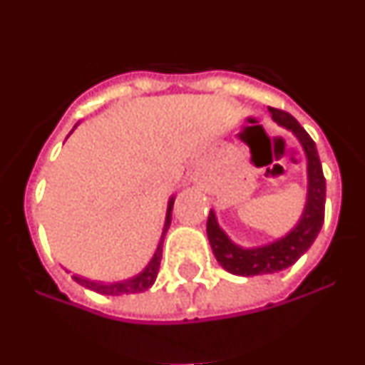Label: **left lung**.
I'll return each mask as SVG.
<instances>
[{
    "mask_svg": "<svg viewBox=\"0 0 365 365\" xmlns=\"http://www.w3.org/2000/svg\"><path fill=\"white\" fill-rule=\"evenodd\" d=\"M269 111L272 120L279 128L291 131L302 146L307 163V195H305L302 215L294 227L278 240L256 247H241L234 243L227 232L219 227L215 212L210 210L206 221V234L212 252L219 261V265L235 276H259V274H274L289 269L311 248L324 225L325 177L314 140L292 115L274 108H269Z\"/></svg>",
    "mask_w": 365,
    "mask_h": 365,
    "instance_id": "1",
    "label": "left lung"
}]
</instances>
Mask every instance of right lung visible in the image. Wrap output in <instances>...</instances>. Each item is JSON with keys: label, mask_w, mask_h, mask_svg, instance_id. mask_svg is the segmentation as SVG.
<instances>
[{"label": "right lung", "mask_w": 365, "mask_h": 365, "mask_svg": "<svg viewBox=\"0 0 365 365\" xmlns=\"http://www.w3.org/2000/svg\"><path fill=\"white\" fill-rule=\"evenodd\" d=\"M78 125V124H76ZM74 125V128H76ZM73 128V131H74ZM173 201H175V195L168 199V208H166V217H164V227H163V234H160V241L157 245V250H155L153 257L150 259L146 267L138 274L131 276L128 279H122V282H96V279H87L83 276H78V274H74L73 279L76 283H80L82 287L89 289L93 292H98V294H106V296H122V294H137V292H144L148 291L151 285L157 279V272H159L160 267V257H163V243H164V235H166L168 228H170V222H172V210H173Z\"/></svg>", "instance_id": "obj_1"}]
</instances>
